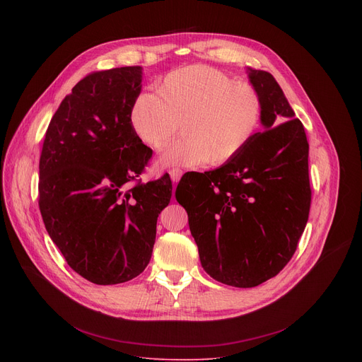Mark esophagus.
Listing matches in <instances>:
<instances>
[{"label": "esophagus", "mask_w": 362, "mask_h": 362, "mask_svg": "<svg viewBox=\"0 0 362 362\" xmlns=\"http://www.w3.org/2000/svg\"><path fill=\"white\" fill-rule=\"evenodd\" d=\"M168 175H170V179L173 180V183H177L180 180L182 175H183V171L179 170V168H173V170L168 171Z\"/></svg>", "instance_id": "1"}]
</instances>
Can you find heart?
Listing matches in <instances>:
<instances>
[{
  "mask_svg": "<svg viewBox=\"0 0 362 362\" xmlns=\"http://www.w3.org/2000/svg\"><path fill=\"white\" fill-rule=\"evenodd\" d=\"M261 112V98L251 85L235 83L210 67L189 66L164 76L157 93L141 92L130 108V124L154 151L173 139L180 124L185 138L160 157L161 165H220L250 144Z\"/></svg>",
  "mask_w": 362,
  "mask_h": 362,
  "instance_id": "1",
  "label": "heart"
}]
</instances>
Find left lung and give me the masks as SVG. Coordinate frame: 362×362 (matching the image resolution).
Instances as JSON below:
<instances>
[{
	"label": "left lung",
	"instance_id": "8db88e82",
	"mask_svg": "<svg viewBox=\"0 0 362 362\" xmlns=\"http://www.w3.org/2000/svg\"><path fill=\"white\" fill-rule=\"evenodd\" d=\"M246 73L261 98L264 132L221 167L186 173L176 189L202 269L235 288H254L280 273L311 205L305 130L269 71Z\"/></svg>",
	"mask_w": 362,
	"mask_h": 362
}]
</instances>
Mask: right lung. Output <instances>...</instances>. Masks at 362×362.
I'll return each instance as SVG.
<instances>
[{
	"label": "right lung",
	"instance_id": "obj_1",
	"mask_svg": "<svg viewBox=\"0 0 362 362\" xmlns=\"http://www.w3.org/2000/svg\"><path fill=\"white\" fill-rule=\"evenodd\" d=\"M142 67L97 71L52 116L40 160V210L70 267L95 284L139 276L156 243L171 180L132 185L152 156L130 124Z\"/></svg>",
	"mask_w": 362,
	"mask_h": 362
}]
</instances>
